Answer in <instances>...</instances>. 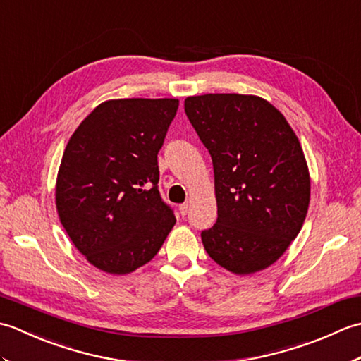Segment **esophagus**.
<instances>
[{
  "instance_id": "esophagus-1",
  "label": "esophagus",
  "mask_w": 361,
  "mask_h": 361,
  "mask_svg": "<svg viewBox=\"0 0 361 361\" xmlns=\"http://www.w3.org/2000/svg\"><path fill=\"white\" fill-rule=\"evenodd\" d=\"M180 214L181 216H188V212H189V203H183V204H180Z\"/></svg>"
}]
</instances>
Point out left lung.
I'll return each instance as SVG.
<instances>
[{"mask_svg": "<svg viewBox=\"0 0 361 361\" xmlns=\"http://www.w3.org/2000/svg\"><path fill=\"white\" fill-rule=\"evenodd\" d=\"M214 166L217 221L202 231L211 259L235 274L276 262L307 216L310 176L283 114L257 96L203 94L185 101Z\"/></svg>", "mask_w": 361, "mask_h": 361, "instance_id": "1", "label": "left lung"}]
</instances>
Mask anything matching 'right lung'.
<instances>
[{"instance_id":"add662e5","label":"right lung","mask_w":361,"mask_h":361,"mask_svg":"<svg viewBox=\"0 0 361 361\" xmlns=\"http://www.w3.org/2000/svg\"><path fill=\"white\" fill-rule=\"evenodd\" d=\"M178 99H114L91 111L60 163L56 204L90 264L127 274L155 257L175 225L158 190V152Z\"/></svg>"}]
</instances>
